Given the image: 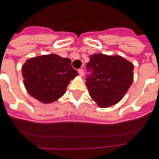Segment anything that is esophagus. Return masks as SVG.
<instances>
[{"label":"esophagus","instance_id":"1","mask_svg":"<svg viewBox=\"0 0 159 159\" xmlns=\"http://www.w3.org/2000/svg\"><path fill=\"white\" fill-rule=\"evenodd\" d=\"M78 72H79V75H80L81 77L84 76V70H83V69H79V70H78Z\"/></svg>","mask_w":159,"mask_h":159}]
</instances>
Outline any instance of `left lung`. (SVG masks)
<instances>
[{
    "mask_svg": "<svg viewBox=\"0 0 159 159\" xmlns=\"http://www.w3.org/2000/svg\"><path fill=\"white\" fill-rule=\"evenodd\" d=\"M86 68L89 95L99 107L113 106L123 99L133 82L134 65L120 56L93 54Z\"/></svg>",
    "mask_w": 159,
    "mask_h": 159,
    "instance_id": "obj_1",
    "label": "left lung"
}]
</instances>
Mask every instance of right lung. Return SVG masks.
<instances>
[{
	"instance_id": "add662e5",
	"label": "right lung",
	"mask_w": 159,
	"mask_h": 159,
	"mask_svg": "<svg viewBox=\"0 0 159 159\" xmlns=\"http://www.w3.org/2000/svg\"><path fill=\"white\" fill-rule=\"evenodd\" d=\"M24 84L29 95L43 103L58 100L70 80L78 75L68 58L49 54L28 60L22 67Z\"/></svg>"
}]
</instances>
